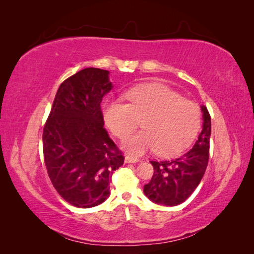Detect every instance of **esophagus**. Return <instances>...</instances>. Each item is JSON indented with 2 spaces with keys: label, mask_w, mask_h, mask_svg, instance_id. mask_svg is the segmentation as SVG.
I'll return each instance as SVG.
<instances>
[{
  "label": "esophagus",
  "mask_w": 254,
  "mask_h": 254,
  "mask_svg": "<svg viewBox=\"0 0 254 254\" xmlns=\"http://www.w3.org/2000/svg\"><path fill=\"white\" fill-rule=\"evenodd\" d=\"M124 161H126L127 164H135V163H138L139 159L134 157V156H130V155H127L126 158H124Z\"/></svg>",
  "instance_id": "obj_1"
}]
</instances>
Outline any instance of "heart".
<instances>
[{"label":"heart","mask_w":254,"mask_h":254,"mask_svg":"<svg viewBox=\"0 0 254 254\" xmlns=\"http://www.w3.org/2000/svg\"><path fill=\"white\" fill-rule=\"evenodd\" d=\"M128 104L108 98L102 105V118L116 136L123 138L141 120L143 130L127 136L122 147L142 155L156 149L160 156L181 153L196 136L201 127L199 106L165 85H142L127 93Z\"/></svg>","instance_id":"1"}]
</instances>
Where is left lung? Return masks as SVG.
Listing matches in <instances>:
<instances>
[{"label": "left lung", "mask_w": 254, "mask_h": 254, "mask_svg": "<svg viewBox=\"0 0 254 254\" xmlns=\"http://www.w3.org/2000/svg\"><path fill=\"white\" fill-rule=\"evenodd\" d=\"M202 131L194 146L185 155L166 161H150L154 175L144 186V194L150 201L166 206H176L191 195L201 182L209 156L210 116L207 108L201 106Z\"/></svg>", "instance_id": "8db88e82"}]
</instances>
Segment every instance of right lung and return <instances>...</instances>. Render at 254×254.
I'll return each mask as SVG.
<instances>
[{"label": "right lung", "instance_id": "right-lung-1", "mask_svg": "<svg viewBox=\"0 0 254 254\" xmlns=\"http://www.w3.org/2000/svg\"><path fill=\"white\" fill-rule=\"evenodd\" d=\"M109 71L87 67L59 87L42 134L46 167L58 193L73 206L109 197L113 171L124 157L104 127L100 104L113 88Z\"/></svg>", "mask_w": 254, "mask_h": 254}]
</instances>
